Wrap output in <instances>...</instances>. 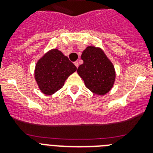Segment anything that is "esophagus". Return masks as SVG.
<instances>
[{"instance_id": "esophagus-1", "label": "esophagus", "mask_w": 153, "mask_h": 153, "mask_svg": "<svg viewBox=\"0 0 153 153\" xmlns=\"http://www.w3.org/2000/svg\"><path fill=\"white\" fill-rule=\"evenodd\" d=\"M74 65H75V66H76V67H79V63H78L77 61L74 62Z\"/></svg>"}]
</instances>
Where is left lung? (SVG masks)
Wrapping results in <instances>:
<instances>
[{
  "label": "left lung",
  "instance_id": "8db88e82",
  "mask_svg": "<svg viewBox=\"0 0 153 153\" xmlns=\"http://www.w3.org/2000/svg\"><path fill=\"white\" fill-rule=\"evenodd\" d=\"M83 63L77 69V74L84 81L85 86L92 93L103 96L109 93L115 83L116 70L113 63L103 50L88 46L83 51Z\"/></svg>",
  "mask_w": 153,
  "mask_h": 153
}]
</instances>
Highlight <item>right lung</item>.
Listing matches in <instances>:
<instances>
[{
    "label": "right lung",
    "instance_id": "right-lung-1",
    "mask_svg": "<svg viewBox=\"0 0 153 153\" xmlns=\"http://www.w3.org/2000/svg\"><path fill=\"white\" fill-rule=\"evenodd\" d=\"M76 70L75 65L58 49H51L37 60L34 79L45 95H53L63 87L65 81Z\"/></svg>",
    "mask_w": 153,
    "mask_h": 153
}]
</instances>
